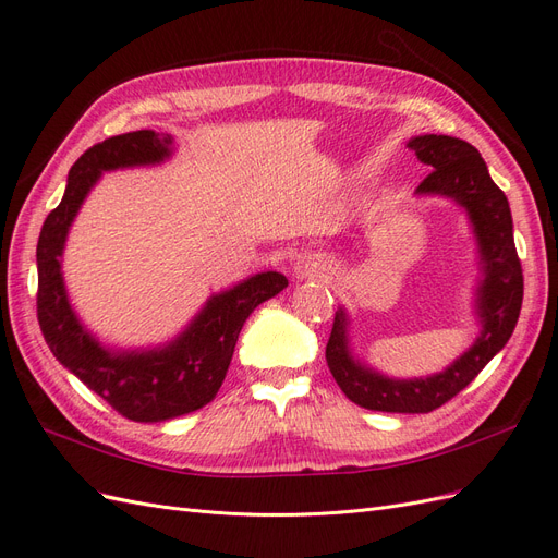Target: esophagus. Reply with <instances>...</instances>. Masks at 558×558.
Masks as SVG:
<instances>
[{
	"label": "esophagus",
	"mask_w": 558,
	"mask_h": 558,
	"mask_svg": "<svg viewBox=\"0 0 558 558\" xmlns=\"http://www.w3.org/2000/svg\"><path fill=\"white\" fill-rule=\"evenodd\" d=\"M332 272V265L328 258L318 256V253H307V256H302L295 267H293V277L298 281L302 279H326Z\"/></svg>",
	"instance_id": "34e87169"
}]
</instances>
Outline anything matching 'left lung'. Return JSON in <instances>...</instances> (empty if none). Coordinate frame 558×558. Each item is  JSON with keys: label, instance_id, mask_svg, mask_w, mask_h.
Wrapping results in <instances>:
<instances>
[{"label": "left lung", "instance_id": "1", "mask_svg": "<svg viewBox=\"0 0 558 558\" xmlns=\"http://www.w3.org/2000/svg\"><path fill=\"white\" fill-rule=\"evenodd\" d=\"M408 146L433 167L418 183V197H447L459 205L477 244L480 279L475 286V316L480 335L468 351L428 377L398 379L369 367L351 349V318L337 307L326 361L344 396L375 412L426 414L440 408L475 379L484 365L508 344L523 300V275L514 248L512 211L505 193L494 183L480 150L447 134H418Z\"/></svg>", "mask_w": 558, "mask_h": 558}]
</instances>
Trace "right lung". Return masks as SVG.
<instances>
[{
  "label": "right lung",
  "mask_w": 558,
  "mask_h": 558,
  "mask_svg": "<svg viewBox=\"0 0 558 558\" xmlns=\"http://www.w3.org/2000/svg\"><path fill=\"white\" fill-rule=\"evenodd\" d=\"M172 134L125 132L88 148L70 170L60 205L48 214L37 244V316L53 356L107 400L116 412L158 424L211 402L232 361L246 318L289 281L279 272H258L214 293L177 337L158 347H105L81 324L62 277V253L74 218L105 172L154 167L174 154Z\"/></svg>",
  "instance_id": "1"
}]
</instances>
